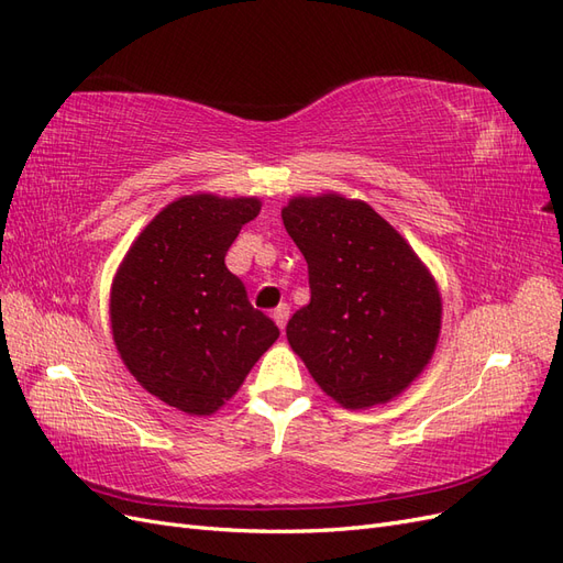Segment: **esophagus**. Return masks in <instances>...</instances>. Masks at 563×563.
Instances as JSON below:
<instances>
[{
    "label": "esophagus",
    "mask_w": 563,
    "mask_h": 563,
    "mask_svg": "<svg viewBox=\"0 0 563 563\" xmlns=\"http://www.w3.org/2000/svg\"><path fill=\"white\" fill-rule=\"evenodd\" d=\"M288 314H291V308H288L286 302H282L279 308H275V312H272V317H275V321H277V327H279V329H284V327H286Z\"/></svg>",
    "instance_id": "obj_1"
}]
</instances>
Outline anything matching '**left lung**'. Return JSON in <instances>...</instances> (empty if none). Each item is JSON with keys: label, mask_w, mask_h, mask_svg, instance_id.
Returning <instances> with one entry per match:
<instances>
[{"label": "left lung", "mask_w": 563, "mask_h": 563, "mask_svg": "<svg viewBox=\"0 0 563 563\" xmlns=\"http://www.w3.org/2000/svg\"><path fill=\"white\" fill-rule=\"evenodd\" d=\"M282 220L310 277V305L286 327L294 352L347 408L397 397L439 338L441 300L430 272L364 201L296 197Z\"/></svg>", "instance_id": "8db88e82"}]
</instances>
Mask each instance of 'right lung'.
Listing matches in <instances>:
<instances>
[{"label":"right lung","mask_w":563,"mask_h":563,"mask_svg":"<svg viewBox=\"0 0 563 563\" xmlns=\"http://www.w3.org/2000/svg\"><path fill=\"white\" fill-rule=\"evenodd\" d=\"M258 211L253 197H183L141 232L114 277L119 354L150 395L185 413L209 416L223 406L279 338L225 265Z\"/></svg>","instance_id":"right-lung-1"}]
</instances>
